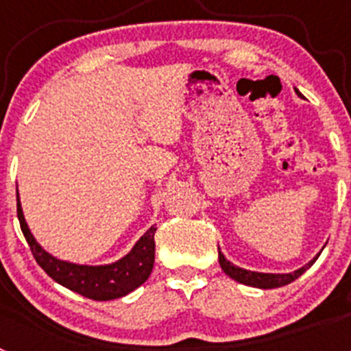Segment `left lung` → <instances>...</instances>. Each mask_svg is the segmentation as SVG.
Segmentation results:
<instances>
[{
    "label": "left lung",
    "instance_id": "obj_1",
    "mask_svg": "<svg viewBox=\"0 0 351 351\" xmlns=\"http://www.w3.org/2000/svg\"><path fill=\"white\" fill-rule=\"evenodd\" d=\"M297 91V89H295ZM297 95L300 96V93L297 91ZM320 256V253L315 256L313 260H309L306 265H302L300 269L293 272H287V274H272V272H256V271H250V269H243L239 267V265H234L230 260H226L225 255H223L221 251H219L218 246V258H219V265H221L223 272L226 276H230L232 280L239 281V283L247 285V287H255V288H263V290H271V288H280L285 287V285L291 283V281H295L299 276H302L304 272L308 271L311 267L313 263L316 262V258Z\"/></svg>",
    "mask_w": 351,
    "mask_h": 351
}]
</instances>
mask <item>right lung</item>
Segmentation results:
<instances>
[{"label": "right lung", "instance_id": "obj_1", "mask_svg": "<svg viewBox=\"0 0 351 351\" xmlns=\"http://www.w3.org/2000/svg\"><path fill=\"white\" fill-rule=\"evenodd\" d=\"M17 218L36 263L56 283H60L61 287L75 291V293H80L82 297L93 300L119 299L145 283L153 271L154 232H156L154 225L138 239L135 246L123 258L112 263H104V265H88V263H75L56 258L36 243L35 235L31 234L26 218H24L23 206L19 200V190Z\"/></svg>", "mask_w": 351, "mask_h": 351}]
</instances>
